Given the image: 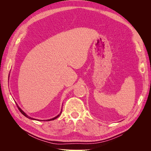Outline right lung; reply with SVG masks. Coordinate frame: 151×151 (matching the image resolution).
Returning <instances> with one entry per match:
<instances>
[{
    "mask_svg": "<svg viewBox=\"0 0 151 151\" xmlns=\"http://www.w3.org/2000/svg\"><path fill=\"white\" fill-rule=\"evenodd\" d=\"M17 107H18V109H19V110L20 111V112L22 114V115H23L24 116H25L26 117H27V118H29V119H31V120H36V119H35V118H31V117H30V116H29L28 115H26V114L23 111H22V109L19 107V106H17ZM61 113H62V111H60V114H59V115H58L57 116H55V118H52V119H50V120H47V121H50V120H55V119H56V118H57L59 116H60V115H61ZM40 121H42V120H40Z\"/></svg>",
    "mask_w": 151,
    "mask_h": 151,
    "instance_id": "right-lung-1",
    "label": "right lung"
}]
</instances>
